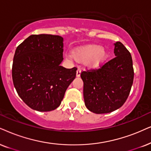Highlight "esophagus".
<instances>
[{
	"label": "esophagus",
	"instance_id": "obj_1",
	"mask_svg": "<svg viewBox=\"0 0 151 151\" xmlns=\"http://www.w3.org/2000/svg\"><path fill=\"white\" fill-rule=\"evenodd\" d=\"M81 70L80 69V68H78L77 70V77H80V74H81Z\"/></svg>",
	"mask_w": 151,
	"mask_h": 151
}]
</instances>
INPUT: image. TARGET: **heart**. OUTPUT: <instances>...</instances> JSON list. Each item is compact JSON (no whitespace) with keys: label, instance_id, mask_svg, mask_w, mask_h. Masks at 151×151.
<instances>
[{"label":"heart","instance_id":"heart-1","mask_svg":"<svg viewBox=\"0 0 151 151\" xmlns=\"http://www.w3.org/2000/svg\"><path fill=\"white\" fill-rule=\"evenodd\" d=\"M72 56L78 63L87 62L90 67H98L105 61L107 52L98 45H90L72 51Z\"/></svg>","mask_w":151,"mask_h":151}]
</instances>
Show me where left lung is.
Returning a JSON list of instances; mask_svg holds the SVG:
<instances>
[{"instance_id":"1","label":"left lung","mask_w":151,"mask_h":151,"mask_svg":"<svg viewBox=\"0 0 151 151\" xmlns=\"http://www.w3.org/2000/svg\"><path fill=\"white\" fill-rule=\"evenodd\" d=\"M116 57L97 69L82 71L85 105L95 114L114 111L128 98L134 79L132 58L121 42L114 44Z\"/></svg>"}]
</instances>
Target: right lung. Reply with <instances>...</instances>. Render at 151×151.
I'll list each match as a JSON object with an SVG mask.
<instances>
[{"label":"right lung","instance_id":"obj_1","mask_svg":"<svg viewBox=\"0 0 151 151\" xmlns=\"http://www.w3.org/2000/svg\"><path fill=\"white\" fill-rule=\"evenodd\" d=\"M63 38L59 35H32L17 47L12 76L19 96L39 111L56 109L76 77L77 68L60 66Z\"/></svg>","mask_w":151,"mask_h":151}]
</instances>
